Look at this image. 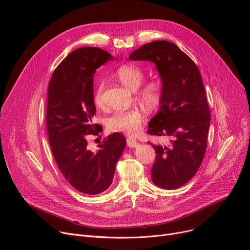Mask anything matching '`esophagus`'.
<instances>
[{"label":"esophagus","instance_id":"34e87169","mask_svg":"<svg viewBox=\"0 0 250 250\" xmlns=\"http://www.w3.org/2000/svg\"><path fill=\"white\" fill-rule=\"evenodd\" d=\"M126 144H127V146H129V147H135V146H137L139 145L138 141L136 139H134V138H127Z\"/></svg>","mask_w":250,"mask_h":250}]
</instances>
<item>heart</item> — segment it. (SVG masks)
I'll use <instances>...</instances> for the list:
<instances>
[{
    "label": "heart",
    "instance_id": "obj_1",
    "mask_svg": "<svg viewBox=\"0 0 250 250\" xmlns=\"http://www.w3.org/2000/svg\"><path fill=\"white\" fill-rule=\"evenodd\" d=\"M114 76L129 89H137L140 101L146 107L156 108L160 105L163 99V83L159 79H148L142 83L145 78V71L141 66L134 63L123 64L116 68ZM104 81L99 80L93 91V102L97 106L104 105ZM142 124L143 113L138 108L118 110L106 120L109 130L127 135L137 134Z\"/></svg>",
    "mask_w": 250,
    "mask_h": 250
}]
</instances>
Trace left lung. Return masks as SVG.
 I'll use <instances>...</instances> for the list:
<instances>
[{
	"label": "left lung",
	"mask_w": 250,
	"mask_h": 250,
	"mask_svg": "<svg viewBox=\"0 0 250 250\" xmlns=\"http://www.w3.org/2000/svg\"><path fill=\"white\" fill-rule=\"evenodd\" d=\"M129 59L154 62L162 77L163 99L147 134L172 140L166 146L149 143L156 151L152 179L160 188L177 189L195 176L207 148L210 109L200 71L177 45L165 40L143 45Z\"/></svg>",
	"instance_id": "obj_1"
}]
</instances>
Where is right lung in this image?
<instances>
[{"instance_id": "obj_1", "label": "right lung", "mask_w": 250, "mask_h": 250, "mask_svg": "<svg viewBox=\"0 0 250 250\" xmlns=\"http://www.w3.org/2000/svg\"><path fill=\"white\" fill-rule=\"evenodd\" d=\"M107 59L111 55L101 48H78L61 61L48 85L46 125L52 155L65 180L88 195L101 194L111 185L126 144L124 135L114 132L96 152L87 146V136L103 130L92 124L93 75Z\"/></svg>"}]
</instances>
